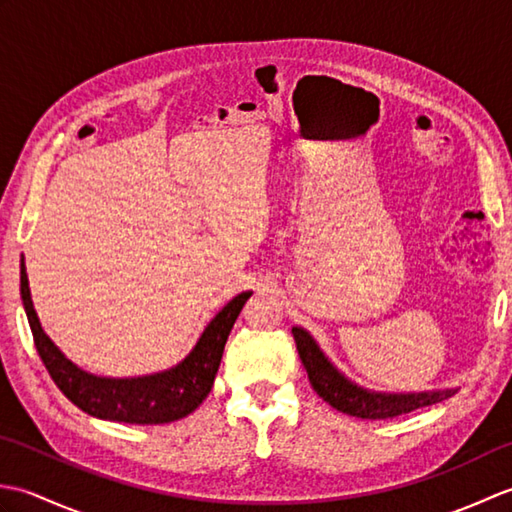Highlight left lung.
<instances>
[{"label":"left lung","instance_id":"obj_1","mask_svg":"<svg viewBox=\"0 0 512 512\" xmlns=\"http://www.w3.org/2000/svg\"><path fill=\"white\" fill-rule=\"evenodd\" d=\"M297 352L303 367H306L312 389L332 405L336 411H343L347 416L363 420H385L396 418L413 409L436 405L451 398L458 387L431 389V391H407V394H387V391H372L347 378L336 367L325 352L314 341V336L303 328H292Z\"/></svg>","mask_w":512,"mask_h":512}]
</instances>
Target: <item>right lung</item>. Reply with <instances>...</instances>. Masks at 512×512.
<instances>
[{"mask_svg":"<svg viewBox=\"0 0 512 512\" xmlns=\"http://www.w3.org/2000/svg\"><path fill=\"white\" fill-rule=\"evenodd\" d=\"M250 295L253 292L248 290L228 301L206 325L193 350L165 372L132 378L96 376L74 365L43 332L37 310L32 306L26 264L21 255V301H24L26 317L43 365L65 398L90 416L112 422L165 424L189 416L198 409L202 400L209 396L228 334Z\"/></svg>","mask_w":512,"mask_h":512,"instance_id":"right-lung-1","label":"right lung"}]
</instances>
